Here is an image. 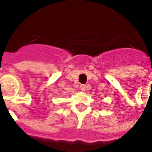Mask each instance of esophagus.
<instances>
[{"instance_id":"esophagus-1","label":"esophagus","mask_w":152,"mask_h":152,"mask_svg":"<svg viewBox=\"0 0 152 152\" xmlns=\"http://www.w3.org/2000/svg\"><path fill=\"white\" fill-rule=\"evenodd\" d=\"M80 88H81L82 91H85V90H86V85H84V84L80 85Z\"/></svg>"}]
</instances>
